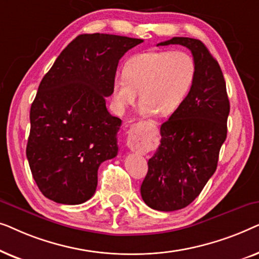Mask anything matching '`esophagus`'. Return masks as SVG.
<instances>
[{"mask_svg": "<svg viewBox=\"0 0 259 259\" xmlns=\"http://www.w3.org/2000/svg\"><path fill=\"white\" fill-rule=\"evenodd\" d=\"M127 146L133 152H145L151 146V139L144 132L132 131L127 139Z\"/></svg>", "mask_w": 259, "mask_h": 259, "instance_id": "obj_1", "label": "esophagus"}]
</instances>
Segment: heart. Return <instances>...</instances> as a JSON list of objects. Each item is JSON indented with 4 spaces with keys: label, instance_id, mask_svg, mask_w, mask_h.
I'll use <instances>...</instances> for the list:
<instances>
[{
    "label": "heart",
    "instance_id": "b5f03b06",
    "mask_svg": "<svg viewBox=\"0 0 259 259\" xmlns=\"http://www.w3.org/2000/svg\"><path fill=\"white\" fill-rule=\"evenodd\" d=\"M196 77V63L189 53L146 52L131 58L123 75L113 80V100L120 111L140 94L143 115H169L180 107Z\"/></svg>",
    "mask_w": 259,
    "mask_h": 259
}]
</instances>
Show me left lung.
<instances>
[{"label": "left lung", "instance_id": "8db88e82", "mask_svg": "<svg viewBox=\"0 0 259 259\" xmlns=\"http://www.w3.org/2000/svg\"><path fill=\"white\" fill-rule=\"evenodd\" d=\"M168 45L190 49L196 77L180 107L161 125L160 145L148 160L140 187L146 205L165 212L190 205L213 176L230 113L224 76L206 46L191 37H172L158 44Z\"/></svg>", "mask_w": 259, "mask_h": 259}]
</instances>
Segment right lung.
<instances>
[{
    "mask_svg": "<svg viewBox=\"0 0 259 259\" xmlns=\"http://www.w3.org/2000/svg\"><path fill=\"white\" fill-rule=\"evenodd\" d=\"M141 38L76 36L55 60L30 107L27 159L45 197L66 205L91 199L101 162L116 157L121 120L109 114L119 60Z\"/></svg>",
    "mask_w": 259,
    "mask_h": 259,
    "instance_id": "1",
    "label": "right lung"
}]
</instances>
